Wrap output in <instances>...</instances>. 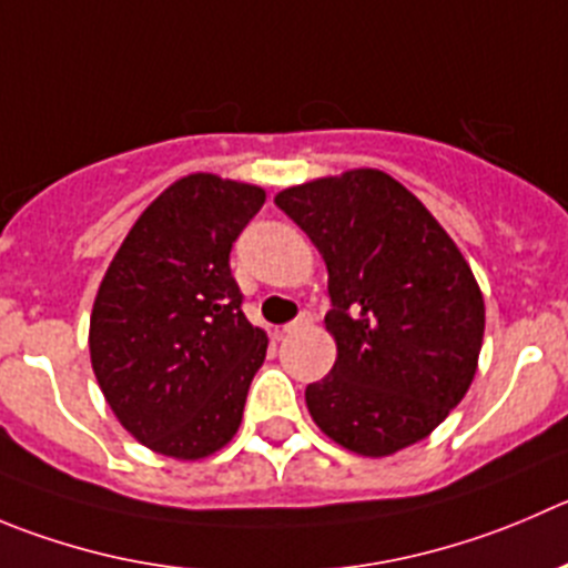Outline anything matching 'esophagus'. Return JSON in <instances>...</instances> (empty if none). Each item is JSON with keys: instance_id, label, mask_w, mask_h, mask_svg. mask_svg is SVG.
I'll use <instances>...</instances> for the list:
<instances>
[{"instance_id": "1", "label": "esophagus", "mask_w": 568, "mask_h": 568, "mask_svg": "<svg viewBox=\"0 0 568 568\" xmlns=\"http://www.w3.org/2000/svg\"><path fill=\"white\" fill-rule=\"evenodd\" d=\"M310 323H312L310 312H301V315L295 317L293 323H287V326L281 328V332H284V334H293V332H298V328H306V326H310Z\"/></svg>"}]
</instances>
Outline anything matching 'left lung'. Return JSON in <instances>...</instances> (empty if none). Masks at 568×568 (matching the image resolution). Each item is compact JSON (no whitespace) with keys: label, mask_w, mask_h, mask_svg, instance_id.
Instances as JSON below:
<instances>
[{"label":"left lung","mask_w":568,"mask_h":568,"mask_svg":"<svg viewBox=\"0 0 568 568\" xmlns=\"http://www.w3.org/2000/svg\"><path fill=\"white\" fill-rule=\"evenodd\" d=\"M275 206L328 267L337 362L306 387L315 424L365 457L418 443L477 374L485 304L471 267L424 203L379 170L284 189Z\"/></svg>","instance_id":"left-lung-1"}]
</instances>
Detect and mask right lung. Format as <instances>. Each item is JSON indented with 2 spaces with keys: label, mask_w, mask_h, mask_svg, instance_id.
I'll return each instance as SVG.
<instances>
[{
  "label": "right lung",
  "mask_w": 568,
  "mask_h": 568,
  "mask_svg": "<svg viewBox=\"0 0 568 568\" xmlns=\"http://www.w3.org/2000/svg\"><path fill=\"white\" fill-rule=\"evenodd\" d=\"M264 206L251 183L189 175L136 220L91 312V368L136 440L200 460L236 435L267 334L242 312L231 247Z\"/></svg>",
  "instance_id": "obj_1"
}]
</instances>
